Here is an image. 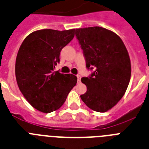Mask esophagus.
<instances>
[{"instance_id": "1", "label": "esophagus", "mask_w": 149, "mask_h": 149, "mask_svg": "<svg viewBox=\"0 0 149 149\" xmlns=\"http://www.w3.org/2000/svg\"><path fill=\"white\" fill-rule=\"evenodd\" d=\"M77 82H80V81H81V75H79V74H77Z\"/></svg>"}]
</instances>
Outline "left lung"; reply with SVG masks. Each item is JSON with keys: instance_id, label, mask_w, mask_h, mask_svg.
<instances>
[{"instance_id": "obj_1", "label": "left lung", "mask_w": 149, "mask_h": 149, "mask_svg": "<svg viewBox=\"0 0 149 149\" xmlns=\"http://www.w3.org/2000/svg\"><path fill=\"white\" fill-rule=\"evenodd\" d=\"M75 36L86 67L93 71L81 78L87 86L81 100L93 111L105 112L123 97L129 84L131 65L127 48L115 33L99 26L76 29Z\"/></svg>"}]
</instances>
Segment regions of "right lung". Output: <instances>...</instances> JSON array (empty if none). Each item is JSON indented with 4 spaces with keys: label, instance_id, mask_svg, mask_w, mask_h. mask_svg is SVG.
<instances>
[{
    "label": "right lung",
    "instance_id": "right-lung-1",
    "mask_svg": "<svg viewBox=\"0 0 149 149\" xmlns=\"http://www.w3.org/2000/svg\"><path fill=\"white\" fill-rule=\"evenodd\" d=\"M74 36V29H42L27 36L16 59V77L22 93L38 111L49 113L63 105L77 83L71 74L54 72L59 55Z\"/></svg>",
    "mask_w": 149,
    "mask_h": 149
}]
</instances>
